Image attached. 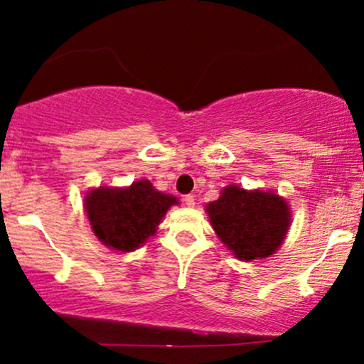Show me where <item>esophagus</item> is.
<instances>
[{
	"label": "esophagus",
	"instance_id": "obj_1",
	"mask_svg": "<svg viewBox=\"0 0 364 364\" xmlns=\"http://www.w3.org/2000/svg\"><path fill=\"white\" fill-rule=\"evenodd\" d=\"M183 202H185L188 207H195V195H186L185 198H183Z\"/></svg>",
	"mask_w": 364,
	"mask_h": 364
}]
</instances>
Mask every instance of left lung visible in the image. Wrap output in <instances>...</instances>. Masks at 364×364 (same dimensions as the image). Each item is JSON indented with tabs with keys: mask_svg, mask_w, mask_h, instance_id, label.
<instances>
[{
	"mask_svg": "<svg viewBox=\"0 0 364 364\" xmlns=\"http://www.w3.org/2000/svg\"><path fill=\"white\" fill-rule=\"evenodd\" d=\"M205 210L219 240L243 262L274 255L289 231V205L274 191L229 185Z\"/></svg>",
	"mask_w": 364,
	"mask_h": 364,
	"instance_id": "obj_1",
	"label": "left lung"
}]
</instances>
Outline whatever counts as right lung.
Listing matches in <instances>:
<instances>
[{
	"instance_id": "1",
	"label": "right lung",
	"mask_w": 364,
	"mask_h": 364,
	"mask_svg": "<svg viewBox=\"0 0 364 364\" xmlns=\"http://www.w3.org/2000/svg\"><path fill=\"white\" fill-rule=\"evenodd\" d=\"M92 231L104 246L133 252L156 235L162 217L178 198L157 191L149 179L133 181L127 188L99 186L83 198Z\"/></svg>"
}]
</instances>
